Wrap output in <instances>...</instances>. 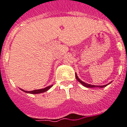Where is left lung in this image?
Returning a JSON list of instances; mask_svg holds the SVG:
<instances>
[{"mask_svg":"<svg viewBox=\"0 0 127 127\" xmlns=\"http://www.w3.org/2000/svg\"><path fill=\"white\" fill-rule=\"evenodd\" d=\"M75 76H76V80H78L80 83H81L85 87H86V88H97V87H98V88H104V87H106L107 85H108L109 84H110V83H109L108 84H106V85H104V86H95V85H92V84H87V83H85V82H84L82 81L81 80H80L79 79V78L78 77V76H77V75L76 74H75Z\"/></svg>","mask_w":127,"mask_h":127,"instance_id":"8db88e82","label":"left lung"}]
</instances>
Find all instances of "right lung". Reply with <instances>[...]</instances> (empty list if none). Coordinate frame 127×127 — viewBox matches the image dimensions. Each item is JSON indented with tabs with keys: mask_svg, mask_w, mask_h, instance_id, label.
I'll return each mask as SVG.
<instances>
[{
	"mask_svg": "<svg viewBox=\"0 0 127 127\" xmlns=\"http://www.w3.org/2000/svg\"><path fill=\"white\" fill-rule=\"evenodd\" d=\"M52 86V85H51V86H48V87H46V88H43V89H39V90H33V91H30V92H27V91H25V90H22V89H21V88L20 89H21V90L23 92H26V93H28V94H41V93H43V92H47V90H49V89L51 88Z\"/></svg>",
	"mask_w": 127,
	"mask_h": 127,
	"instance_id": "right-lung-1",
	"label": "right lung"
}]
</instances>
